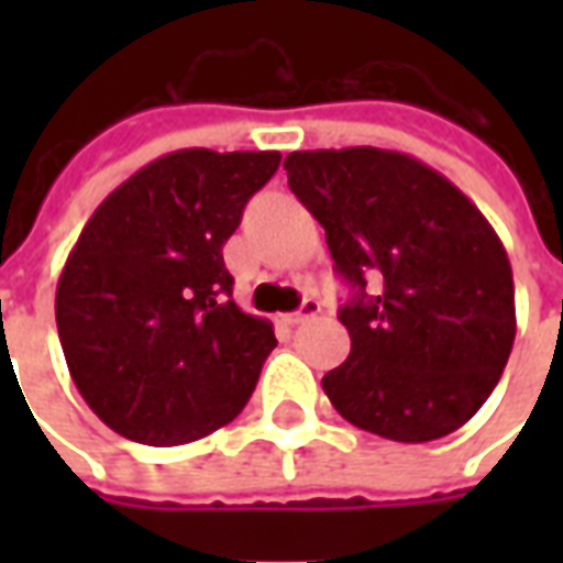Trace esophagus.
I'll list each match as a JSON object with an SVG mask.
<instances>
[{"label": "esophagus", "instance_id": "1", "mask_svg": "<svg viewBox=\"0 0 563 563\" xmlns=\"http://www.w3.org/2000/svg\"><path fill=\"white\" fill-rule=\"evenodd\" d=\"M319 310H322V307H319L317 298H305V305L298 307L295 313H289V317H283V319H286V325H301V322H307V319L319 317Z\"/></svg>", "mask_w": 563, "mask_h": 563}]
</instances>
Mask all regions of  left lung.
I'll list each match as a JSON object with an SVG mask.
<instances>
[{
	"label": "left lung",
	"mask_w": 563,
	"mask_h": 563,
	"mask_svg": "<svg viewBox=\"0 0 563 563\" xmlns=\"http://www.w3.org/2000/svg\"><path fill=\"white\" fill-rule=\"evenodd\" d=\"M283 168L355 289L341 307L353 346L322 377L334 410L398 443L459 431L516 341L512 268L492 222L398 150H295Z\"/></svg>",
	"instance_id": "1"
}]
</instances>
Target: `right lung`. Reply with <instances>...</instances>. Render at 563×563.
I'll return each mask as SVG.
<instances>
[{
    "instance_id": "obj_1",
    "label": "right lung",
    "mask_w": 563,
    "mask_h": 563,
    "mask_svg": "<svg viewBox=\"0 0 563 563\" xmlns=\"http://www.w3.org/2000/svg\"><path fill=\"white\" fill-rule=\"evenodd\" d=\"M277 165V150H174L84 225L56 283V329L80 398L120 437L180 446L250 401L277 338L232 301L222 244Z\"/></svg>"
}]
</instances>
